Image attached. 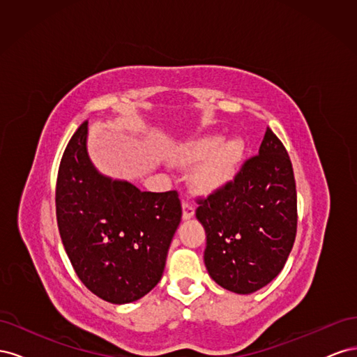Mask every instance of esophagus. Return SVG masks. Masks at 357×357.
<instances>
[{"label":"esophagus","mask_w":357,"mask_h":357,"mask_svg":"<svg viewBox=\"0 0 357 357\" xmlns=\"http://www.w3.org/2000/svg\"><path fill=\"white\" fill-rule=\"evenodd\" d=\"M195 214V207L190 202H183V220H189Z\"/></svg>","instance_id":"esophagus-1"}]
</instances>
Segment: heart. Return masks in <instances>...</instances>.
<instances>
[{
    "instance_id": "1",
    "label": "heart",
    "mask_w": 357,
    "mask_h": 357,
    "mask_svg": "<svg viewBox=\"0 0 357 357\" xmlns=\"http://www.w3.org/2000/svg\"><path fill=\"white\" fill-rule=\"evenodd\" d=\"M243 139H222V137L213 134L190 138L178 144L172 153V160L176 165H193L189 185L202 195H210L229 185L243 164Z\"/></svg>"
}]
</instances>
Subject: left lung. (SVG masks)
Instances as JSON below:
<instances>
[{
  "mask_svg": "<svg viewBox=\"0 0 357 357\" xmlns=\"http://www.w3.org/2000/svg\"><path fill=\"white\" fill-rule=\"evenodd\" d=\"M204 262L223 289L248 295L282 273L296 236V186L283 143L266 128L259 155L223 189L198 201Z\"/></svg>",
  "mask_w": 357,
  "mask_h": 357,
  "instance_id": "1",
  "label": "left lung"
}]
</instances>
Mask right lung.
Returning <instances> with one entry per match:
<instances>
[{"label": "right lung", "mask_w": 357, "mask_h": 357, "mask_svg": "<svg viewBox=\"0 0 357 357\" xmlns=\"http://www.w3.org/2000/svg\"><path fill=\"white\" fill-rule=\"evenodd\" d=\"M88 122L63 152L56 181L61 240L75 274L112 304L147 295L164 273L181 220L176 190L142 192L132 183L102 176L88 155Z\"/></svg>", "instance_id": "1"}]
</instances>
